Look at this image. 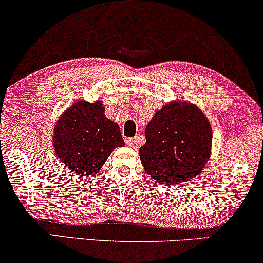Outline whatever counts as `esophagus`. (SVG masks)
Listing matches in <instances>:
<instances>
[{
    "instance_id": "34e87169",
    "label": "esophagus",
    "mask_w": 263,
    "mask_h": 263,
    "mask_svg": "<svg viewBox=\"0 0 263 263\" xmlns=\"http://www.w3.org/2000/svg\"><path fill=\"white\" fill-rule=\"evenodd\" d=\"M125 142H126V145L130 147H138V144H139L137 138H126Z\"/></svg>"
}]
</instances>
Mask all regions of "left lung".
I'll return each instance as SVG.
<instances>
[{
  "label": "left lung",
  "mask_w": 263,
  "mask_h": 263,
  "mask_svg": "<svg viewBox=\"0 0 263 263\" xmlns=\"http://www.w3.org/2000/svg\"><path fill=\"white\" fill-rule=\"evenodd\" d=\"M139 155L144 170L166 185L187 181L202 172L211 155L212 129L206 116L190 102L162 107L145 129Z\"/></svg>",
  "instance_id": "1"
}]
</instances>
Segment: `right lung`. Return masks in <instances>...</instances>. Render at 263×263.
Returning <instances> with one entry per match:
<instances>
[{
  "instance_id": "1",
  "label": "right lung",
  "mask_w": 263,
  "mask_h": 263,
  "mask_svg": "<svg viewBox=\"0 0 263 263\" xmlns=\"http://www.w3.org/2000/svg\"><path fill=\"white\" fill-rule=\"evenodd\" d=\"M124 145L121 129L107 118L102 101L73 103L58 118L53 130L57 157L78 178L97 173L112 151Z\"/></svg>"
}]
</instances>
